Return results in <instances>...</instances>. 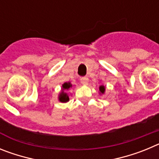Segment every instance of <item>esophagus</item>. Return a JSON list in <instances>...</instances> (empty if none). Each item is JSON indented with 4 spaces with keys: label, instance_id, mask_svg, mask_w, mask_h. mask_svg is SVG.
<instances>
[{
    "label": "esophagus",
    "instance_id": "esophagus-1",
    "mask_svg": "<svg viewBox=\"0 0 159 159\" xmlns=\"http://www.w3.org/2000/svg\"><path fill=\"white\" fill-rule=\"evenodd\" d=\"M80 82L81 84H84V85H87V84H88V78L86 76L82 77V78L80 79Z\"/></svg>",
    "mask_w": 159,
    "mask_h": 159
}]
</instances>
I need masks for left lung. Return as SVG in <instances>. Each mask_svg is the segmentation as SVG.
I'll list each match as a JSON object with an SVG mask.
<instances>
[{
    "instance_id": "left-lung-1",
    "label": "left lung",
    "mask_w": 159,
    "mask_h": 159,
    "mask_svg": "<svg viewBox=\"0 0 159 159\" xmlns=\"http://www.w3.org/2000/svg\"><path fill=\"white\" fill-rule=\"evenodd\" d=\"M99 92H100L101 94H103L105 92V87L103 85H101L99 87Z\"/></svg>"
}]
</instances>
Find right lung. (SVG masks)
<instances>
[{"label": "right lung", "mask_w": 159, "mask_h": 159, "mask_svg": "<svg viewBox=\"0 0 159 159\" xmlns=\"http://www.w3.org/2000/svg\"><path fill=\"white\" fill-rule=\"evenodd\" d=\"M72 87V84L70 82H66L64 83L62 85V91L59 95V100L62 102H66L67 101H69V97L67 95V94L66 92H64L65 90H68L69 88H71Z\"/></svg>", "instance_id": "obj_1"}]
</instances>
